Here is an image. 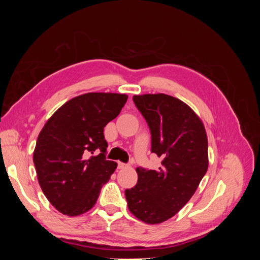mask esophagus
I'll list each match as a JSON object with an SVG mask.
<instances>
[{
  "mask_svg": "<svg viewBox=\"0 0 260 260\" xmlns=\"http://www.w3.org/2000/svg\"><path fill=\"white\" fill-rule=\"evenodd\" d=\"M129 167L128 164H124V162H121V161H118V168L119 169H123V168H127Z\"/></svg>",
  "mask_w": 260,
  "mask_h": 260,
  "instance_id": "obj_1",
  "label": "esophagus"
}]
</instances>
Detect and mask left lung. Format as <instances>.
Instances as JSON below:
<instances>
[{"label": "left lung", "mask_w": 260, "mask_h": 260, "mask_svg": "<svg viewBox=\"0 0 260 260\" xmlns=\"http://www.w3.org/2000/svg\"><path fill=\"white\" fill-rule=\"evenodd\" d=\"M133 102L151 131V152L161 167H138V183L124 191L129 210L146 223L174 217L195 193L208 168V142L200 118L167 94L135 95Z\"/></svg>", "instance_id": "obj_1"}]
</instances>
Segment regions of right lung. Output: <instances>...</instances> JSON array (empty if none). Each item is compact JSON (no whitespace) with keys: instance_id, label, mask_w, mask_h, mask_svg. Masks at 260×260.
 <instances>
[{"instance_id":"obj_1","label":"right lung","mask_w":260,"mask_h":260,"mask_svg":"<svg viewBox=\"0 0 260 260\" xmlns=\"http://www.w3.org/2000/svg\"><path fill=\"white\" fill-rule=\"evenodd\" d=\"M127 100L125 94H83L59 107L41 130L34 164L44 195L61 214L90 210L115 171L117 164L106 159L103 132ZM96 149L100 154L90 156Z\"/></svg>"}]
</instances>
